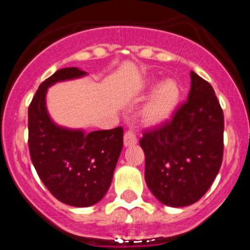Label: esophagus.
<instances>
[{
    "instance_id": "obj_1",
    "label": "esophagus",
    "mask_w": 250,
    "mask_h": 250,
    "mask_svg": "<svg viewBox=\"0 0 250 250\" xmlns=\"http://www.w3.org/2000/svg\"><path fill=\"white\" fill-rule=\"evenodd\" d=\"M138 143V138H136L135 132L132 130H127L124 135V145L125 146H131V145H135Z\"/></svg>"
}]
</instances>
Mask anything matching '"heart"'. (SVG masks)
I'll use <instances>...</instances> for the list:
<instances>
[{"mask_svg":"<svg viewBox=\"0 0 250 250\" xmlns=\"http://www.w3.org/2000/svg\"><path fill=\"white\" fill-rule=\"evenodd\" d=\"M182 98V89L173 79L161 81L141 109V120L145 125L158 126L167 123L175 112Z\"/></svg>","mask_w":250,"mask_h":250,"instance_id":"obj_1","label":"heart"}]
</instances>
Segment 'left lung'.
I'll use <instances>...</instances> for the list:
<instances>
[{
    "instance_id": "1",
    "label": "left lung",
    "mask_w": 250,
    "mask_h": 250,
    "mask_svg": "<svg viewBox=\"0 0 250 250\" xmlns=\"http://www.w3.org/2000/svg\"><path fill=\"white\" fill-rule=\"evenodd\" d=\"M188 100L171 120L140 139L145 182L169 207L194 204L213 184L223 161L224 115L208 81L190 71Z\"/></svg>"
}]
</instances>
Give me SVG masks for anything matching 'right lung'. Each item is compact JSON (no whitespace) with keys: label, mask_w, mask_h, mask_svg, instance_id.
Masks as SVG:
<instances>
[{"label":"right lung","mask_w":250,"mask_h":250,"mask_svg":"<svg viewBox=\"0 0 250 250\" xmlns=\"http://www.w3.org/2000/svg\"><path fill=\"white\" fill-rule=\"evenodd\" d=\"M65 67L46 79L28 106V149L32 164L52 195L71 207H91L109 190L123 150V127L85 134L61 127L46 109V92L60 81L85 76Z\"/></svg>","instance_id":"obj_1"}]
</instances>
